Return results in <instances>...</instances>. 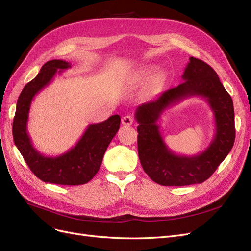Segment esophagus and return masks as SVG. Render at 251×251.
<instances>
[{"mask_svg": "<svg viewBox=\"0 0 251 251\" xmlns=\"http://www.w3.org/2000/svg\"><path fill=\"white\" fill-rule=\"evenodd\" d=\"M134 122V120L132 117L130 116H125L122 118V124L123 125H126V126H129V125H132Z\"/></svg>", "mask_w": 251, "mask_h": 251, "instance_id": "1", "label": "esophagus"}]
</instances>
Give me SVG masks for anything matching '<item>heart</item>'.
<instances>
[{"label": "heart", "mask_w": 251, "mask_h": 251, "mask_svg": "<svg viewBox=\"0 0 251 251\" xmlns=\"http://www.w3.org/2000/svg\"><path fill=\"white\" fill-rule=\"evenodd\" d=\"M153 73V68H145L143 70H141L137 74V80L140 81H146L148 80Z\"/></svg>", "instance_id": "b5f03b06"}]
</instances>
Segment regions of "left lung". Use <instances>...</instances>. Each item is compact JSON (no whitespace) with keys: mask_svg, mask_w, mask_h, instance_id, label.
<instances>
[{"mask_svg":"<svg viewBox=\"0 0 251 251\" xmlns=\"http://www.w3.org/2000/svg\"><path fill=\"white\" fill-rule=\"evenodd\" d=\"M182 79L183 82L178 86L142 104L135 110L139 123L137 150L142 167L153 181L165 187L202 183L208 179L230 152L236 137L231 97L215 70L204 61L190 57ZM194 95L205 99L210 105L216 131L203 152L192 157L178 156L167 148L156 122L167 108Z\"/></svg>","mask_w":251,"mask_h":251,"instance_id":"8db88e82","label":"left lung"}]
</instances>
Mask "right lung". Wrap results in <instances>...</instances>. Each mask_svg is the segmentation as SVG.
Listing matches in <instances>:
<instances>
[{
  "instance_id": "obj_1",
  "label": "right lung",
  "mask_w": 251,
  "mask_h": 251,
  "mask_svg": "<svg viewBox=\"0 0 251 251\" xmlns=\"http://www.w3.org/2000/svg\"><path fill=\"white\" fill-rule=\"evenodd\" d=\"M69 68L71 64L64 60L48 61L37 76L25 85L18 99L12 134L15 146L31 171L40 180L62 185H78L92 180L99 171L104 153L119 130L121 118L114 115L104 122L90 124L75 146L61 155L45 156L37 151L27 132L31 102L39 91L50 84L56 73Z\"/></svg>"
}]
</instances>
